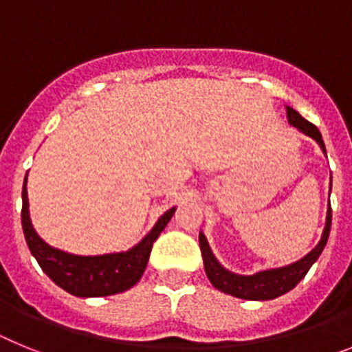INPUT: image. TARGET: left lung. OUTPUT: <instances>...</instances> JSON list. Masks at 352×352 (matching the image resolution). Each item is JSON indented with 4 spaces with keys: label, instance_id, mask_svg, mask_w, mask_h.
Returning a JSON list of instances; mask_svg holds the SVG:
<instances>
[{
    "label": "left lung",
    "instance_id": "1",
    "mask_svg": "<svg viewBox=\"0 0 352 352\" xmlns=\"http://www.w3.org/2000/svg\"><path fill=\"white\" fill-rule=\"evenodd\" d=\"M287 111V120L294 129L300 130L301 133L312 138L317 144L321 146L322 153L326 155L324 141L316 125H312L310 121L301 118L298 111L292 107H285ZM329 229H331V206H328V214H326V226L322 231L321 241L312 248L305 257H301L296 263L282 266V268H272L264 270V272H257L254 275H238L229 270H226L222 264L217 261V257L211 252L210 243H208L204 232H199V245H201V252H203V261H204V270L213 284L219 291L231 294V296L241 298V300H254V301H266V300H275V298L282 296L291 289L296 287L300 284L301 278L309 273L312 268V264L319 259L321 252L324 250L326 241H328Z\"/></svg>",
    "mask_w": 352,
    "mask_h": 352
}]
</instances>
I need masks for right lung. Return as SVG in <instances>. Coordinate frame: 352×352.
Returning a JSON list of instances; mask_svg holds the SVG:
<instances>
[{"instance_id":"right-lung-1","label":"right lung","mask_w":352,"mask_h":352,"mask_svg":"<svg viewBox=\"0 0 352 352\" xmlns=\"http://www.w3.org/2000/svg\"><path fill=\"white\" fill-rule=\"evenodd\" d=\"M26 179L28 178H24L23 185L21 220H23L24 238H26L30 252L40 264L43 273L56 285H60L61 289L79 298L111 296L138 284L146 270L155 239L166 229L176 211V208L167 210L158 219L153 229L135 247L129 248L126 252H113L104 256H76V254H68L60 248L51 247L36 234L30 219Z\"/></svg>"}]
</instances>
